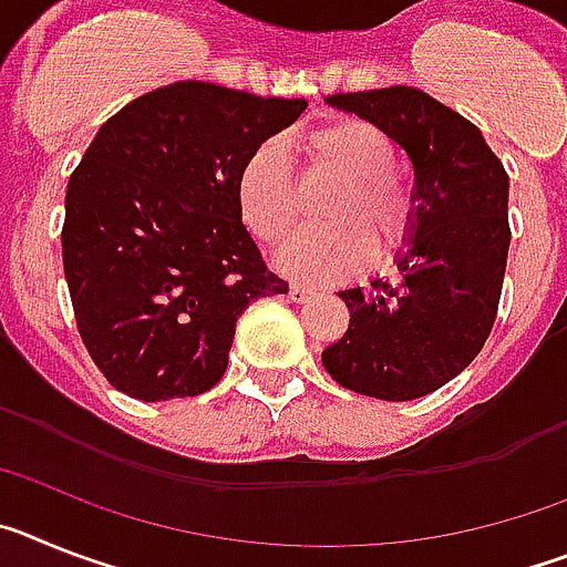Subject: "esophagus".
<instances>
[{
  "label": "esophagus",
  "mask_w": 567,
  "mask_h": 567,
  "mask_svg": "<svg viewBox=\"0 0 567 567\" xmlns=\"http://www.w3.org/2000/svg\"><path fill=\"white\" fill-rule=\"evenodd\" d=\"M315 295V289L312 287H303V284H292V287H289V298L295 300V303H307L309 298H312Z\"/></svg>",
  "instance_id": "1"
}]
</instances>
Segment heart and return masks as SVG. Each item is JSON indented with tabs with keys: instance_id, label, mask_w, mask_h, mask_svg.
<instances>
[{
	"instance_id": "obj_1",
	"label": "heart",
	"mask_w": 567,
	"mask_h": 567,
	"mask_svg": "<svg viewBox=\"0 0 567 567\" xmlns=\"http://www.w3.org/2000/svg\"><path fill=\"white\" fill-rule=\"evenodd\" d=\"M309 167L338 178L323 207L332 224L307 227L278 249V269L300 280H338L365 260L394 258L412 240L417 202L394 173L398 150L378 124L338 118L300 138ZM240 221L264 244H278L298 224V187L278 138L255 144L235 175Z\"/></svg>"
}]
</instances>
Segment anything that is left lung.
Here are the masks:
<instances>
[{"label":"left lung","instance_id":"8db88e82","mask_svg":"<svg viewBox=\"0 0 567 567\" xmlns=\"http://www.w3.org/2000/svg\"><path fill=\"white\" fill-rule=\"evenodd\" d=\"M409 153L417 224L400 280L343 289L349 329L320 360L349 392L414 400L457 378L488 340L508 260V173L468 118L417 87L334 93Z\"/></svg>","mask_w":567,"mask_h":567}]
</instances>
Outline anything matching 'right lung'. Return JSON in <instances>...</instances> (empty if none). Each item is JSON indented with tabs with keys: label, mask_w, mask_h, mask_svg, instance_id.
<instances>
[{
	"label": "right lung",
	"mask_w": 567,
	"mask_h": 567,
	"mask_svg": "<svg viewBox=\"0 0 567 567\" xmlns=\"http://www.w3.org/2000/svg\"><path fill=\"white\" fill-rule=\"evenodd\" d=\"M303 110L175 82L102 124L70 175L62 258L82 343L113 389L144 403L209 392L240 312L287 292L240 221L235 175Z\"/></svg>",
	"instance_id": "obj_1"
}]
</instances>
